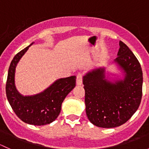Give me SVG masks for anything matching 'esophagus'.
Here are the masks:
<instances>
[{
    "instance_id": "34e87169",
    "label": "esophagus",
    "mask_w": 149,
    "mask_h": 149,
    "mask_svg": "<svg viewBox=\"0 0 149 149\" xmlns=\"http://www.w3.org/2000/svg\"><path fill=\"white\" fill-rule=\"evenodd\" d=\"M83 83V76L81 73H79L76 76V84L77 85H81Z\"/></svg>"
}]
</instances>
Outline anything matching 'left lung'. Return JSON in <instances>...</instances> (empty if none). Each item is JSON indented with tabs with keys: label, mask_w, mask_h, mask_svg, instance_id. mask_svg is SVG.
I'll list each match as a JSON object with an SVG mask.
<instances>
[{
	"label": "left lung",
	"mask_w": 149,
	"mask_h": 149,
	"mask_svg": "<svg viewBox=\"0 0 149 149\" xmlns=\"http://www.w3.org/2000/svg\"><path fill=\"white\" fill-rule=\"evenodd\" d=\"M115 63L124 73L123 80L106 79L104 68L83 77L86 112L97 127L110 128L124 124L136 112L142 97L143 73L140 63L129 47L120 41Z\"/></svg>",
	"instance_id": "1"
}]
</instances>
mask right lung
<instances>
[{
	"label": "right lung",
	"instance_id": "right-lung-1",
	"mask_svg": "<svg viewBox=\"0 0 149 149\" xmlns=\"http://www.w3.org/2000/svg\"><path fill=\"white\" fill-rule=\"evenodd\" d=\"M30 45L18 52L10 63L6 93L8 101L18 118L27 124L45 125L52 123L59 115L66 96L76 86L75 76L60 79L40 94L23 96L15 86V70L17 63Z\"/></svg>",
	"mask_w": 149,
	"mask_h": 149
}]
</instances>
